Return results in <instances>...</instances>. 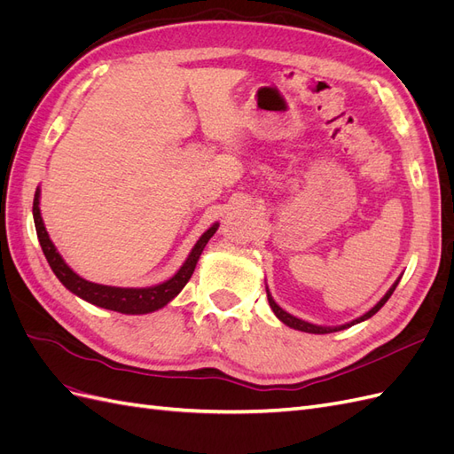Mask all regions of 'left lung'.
Instances as JSON below:
<instances>
[{"label": "left lung", "mask_w": 454, "mask_h": 454, "mask_svg": "<svg viewBox=\"0 0 454 454\" xmlns=\"http://www.w3.org/2000/svg\"><path fill=\"white\" fill-rule=\"evenodd\" d=\"M397 282L400 280H395L394 282V286L390 287V290L387 292V295H384L379 303L371 309L369 312H365L364 316H360L358 320H352L350 324H345V325H339V327H322V325H314V324H309V322H305V320H299V318H295V316H292V314H287L286 310H282L277 303H274V299L270 297V294H269V290H267V299H269V305H270V309H272V312L278 316V318L286 324V325H290V327H294V329H299V332H307V333H333V332H340V329H347V327H350V325H354V324H360V322H364V320H367V318H371V316H373L375 312H379L380 310V307L387 303V301L390 299V295L394 294V290H395V286H397Z\"/></svg>", "instance_id": "8db88e82"}]
</instances>
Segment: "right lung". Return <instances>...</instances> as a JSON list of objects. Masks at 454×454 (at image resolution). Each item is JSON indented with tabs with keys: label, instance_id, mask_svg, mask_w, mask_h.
<instances>
[{
	"label": "right lung",
	"instance_id": "obj_1",
	"mask_svg": "<svg viewBox=\"0 0 454 454\" xmlns=\"http://www.w3.org/2000/svg\"><path fill=\"white\" fill-rule=\"evenodd\" d=\"M32 212H34V223H35L41 250H43L52 272L57 274V278L72 294L89 301V303L107 309V310L122 312V314L153 312V310L162 309L168 303V301H172L177 294L184 290V286L189 282L206 242H208L214 237V232L217 231V223H215L204 232V235L199 239V242L195 244V248L191 250L184 267L177 270L170 280L162 282L159 286H153V287H114V286H102V284H94V282L81 278L79 274H75L70 267L64 263L62 255L57 252V248H54V244L51 242V239L47 235L43 219H41L39 189L35 191Z\"/></svg>",
	"mask_w": 454,
	"mask_h": 454
}]
</instances>
